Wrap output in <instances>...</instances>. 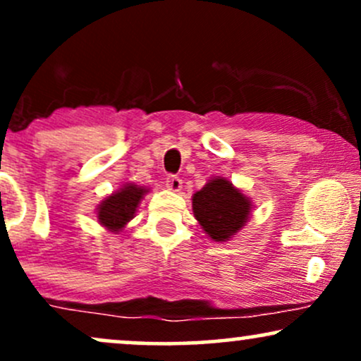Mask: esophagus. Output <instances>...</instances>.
<instances>
[{
  "label": "esophagus",
  "instance_id": "1",
  "mask_svg": "<svg viewBox=\"0 0 361 361\" xmlns=\"http://www.w3.org/2000/svg\"><path fill=\"white\" fill-rule=\"evenodd\" d=\"M166 186L171 190V192H180L181 186H183V181H181L176 175H169L166 178Z\"/></svg>",
  "mask_w": 361,
  "mask_h": 361
}]
</instances>
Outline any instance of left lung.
<instances>
[{
	"mask_svg": "<svg viewBox=\"0 0 361 361\" xmlns=\"http://www.w3.org/2000/svg\"><path fill=\"white\" fill-rule=\"evenodd\" d=\"M193 214L202 229L214 241H227L243 229L251 212L250 198L244 197L226 178H214L192 198Z\"/></svg>",
	"mask_w": 361,
	"mask_h": 361,
	"instance_id": "obj_1",
	"label": "left lung"
}]
</instances>
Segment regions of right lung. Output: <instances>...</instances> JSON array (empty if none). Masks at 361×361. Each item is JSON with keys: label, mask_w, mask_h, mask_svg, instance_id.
<instances>
[{"label": "right lung", "mask_w": 361, "mask_h": 361, "mask_svg": "<svg viewBox=\"0 0 361 361\" xmlns=\"http://www.w3.org/2000/svg\"><path fill=\"white\" fill-rule=\"evenodd\" d=\"M147 190L134 183H127L118 192L111 193L98 207V222L111 233H118L134 217L140 198Z\"/></svg>", "instance_id": "1"}]
</instances>
